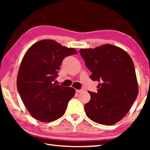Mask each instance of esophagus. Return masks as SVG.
<instances>
[{"mask_svg":"<svg viewBox=\"0 0 150 150\" xmlns=\"http://www.w3.org/2000/svg\"><path fill=\"white\" fill-rule=\"evenodd\" d=\"M83 91V89H80V90H76V93H82Z\"/></svg>","mask_w":150,"mask_h":150,"instance_id":"obj_1","label":"esophagus"}]
</instances>
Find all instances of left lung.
I'll use <instances>...</instances> for the list:
<instances>
[{
    "label": "left lung",
    "instance_id": "obj_1",
    "mask_svg": "<svg viewBox=\"0 0 150 150\" xmlns=\"http://www.w3.org/2000/svg\"><path fill=\"white\" fill-rule=\"evenodd\" d=\"M79 53L98 81L97 93L88 91L89 102L85 112L91 120L104 125L120 121L130 110L138 95L133 61L125 51L105 44L94 49H81Z\"/></svg>",
    "mask_w": 150,
    "mask_h": 150
}]
</instances>
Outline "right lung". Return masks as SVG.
<instances>
[{"label":"right lung","instance_id":"right-lung-1","mask_svg":"<svg viewBox=\"0 0 150 150\" xmlns=\"http://www.w3.org/2000/svg\"><path fill=\"white\" fill-rule=\"evenodd\" d=\"M77 54L73 48L51 40L38 42L27 50L18 73L17 88L27 110L36 120L53 122L65 114L75 90L54 81L63 59Z\"/></svg>","mask_w":150,"mask_h":150}]
</instances>
